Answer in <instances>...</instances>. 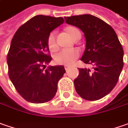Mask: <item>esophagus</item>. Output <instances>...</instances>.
I'll use <instances>...</instances> for the list:
<instances>
[{"label":"esophagus","instance_id":"1","mask_svg":"<svg viewBox=\"0 0 128 128\" xmlns=\"http://www.w3.org/2000/svg\"><path fill=\"white\" fill-rule=\"evenodd\" d=\"M64 68H65L66 71H68V70L70 68V66H67V65H65V66H64Z\"/></svg>","mask_w":128,"mask_h":128}]
</instances>
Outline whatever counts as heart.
Listing matches in <instances>:
<instances>
[{"label":"heart","instance_id":"b5f03b06","mask_svg":"<svg viewBox=\"0 0 128 128\" xmlns=\"http://www.w3.org/2000/svg\"><path fill=\"white\" fill-rule=\"evenodd\" d=\"M66 31L74 38L75 36L80 32V31L75 27H68L66 28ZM48 46L51 50H55L57 47L56 41V32L52 31L50 33L48 37ZM80 56V52L78 50L75 48H64L58 51L54 56L55 62L59 64L64 65H71Z\"/></svg>","mask_w":128,"mask_h":128}]
</instances>
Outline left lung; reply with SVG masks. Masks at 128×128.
<instances>
[{"mask_svg": "<svg viewBox=\"0 0 128 128\" xmlns=\"http://www.w3.org/2000/svg\"><path fill=\"white\" fill-rule=\"evenodd\" d=\"M66 23L84 34L86 46L81 60L92 70L79 69L74 80L77 94L86 100H97L111 92L123 67L124 52L114 29L90 14L65 17Z\"/></svg>", "mask_w": 128, "mask_h": 128, "instance_id": "left-lung-1", "label": "left lung"}]
</instances>
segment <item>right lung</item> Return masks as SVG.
<instances>
[{
    "mask_svg": "<svg viewBox=\"0 0 128 128\" xmlns=\"http://www.w3.org/2000/svg\"><path fill=\"white\" fill-rule=\"evenodd\" d=\"M62 17L38 15L16 32L7 56L10 80L20 95L29 102L40 104L52 100L58 80L66 72L63 66H48L52 57L48 37L62 24Z\"/></svg>",
    "mask_w": 128,
    "mask_h": 128,
    "instance_id": "add662e5",
    "label": "right lung"
}]
</instances>
